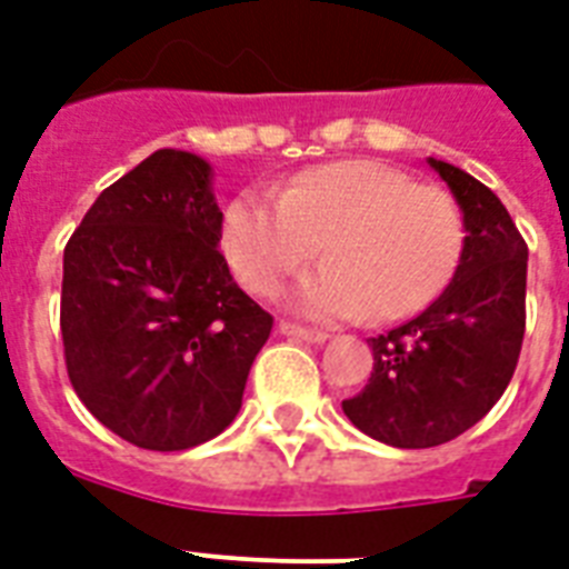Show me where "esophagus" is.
<instances>
[{"label":"esophagus","instance_id":"34e87169","mask_svg":"<svg viewBox=\"0 0 569 569\" xmlns=\"http://www.w3.org/2000/svg\"><path fill=\"white\" fill-rule=\"evenodd\" d=\"M280 332H283V336H289V339L309 341V345H325V341L330 339V332H325V330H309V327L289 325V321H280Z\"/></svg>","mask_w":569,"mask_h":569}]
</instances>
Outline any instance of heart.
<instances>
[{"label":"heart","instance_id":"1","mask_svg":"<svg viewBox=\"0 0 569 569\" xmlns=\"http://www.w3.org/2000/svg\"><path fill=\"white\" fill-rule=\"evenodd\" d=\"M321 242L330 260L300 277L292 309L400 321L447 289L465 248V221L445 189L418 187L380 160L312 166L277 201L248 189L221 216V251L257 295H274Z\"/></svg>","mask_w":569,"mask_h":569}]
</instances>
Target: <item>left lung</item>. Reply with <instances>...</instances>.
I'll return each mask as SVG.
<instances>
[{
	"label": "left lung",
	"instance_id": "obj_1",
	"mask_svg": "<svg viewBox=\"0 0 569 569\" xmlns=\"http://www.w3.org/2000/svg\"><path fill=\"white\" fill-rule=\"evenodd\" d=\"M465 221L450 286L418 318L371 339V380L341 403L365 436L400 450L452 441L491 412L511 382L526 330L529 248L491 189L427 157Z\"/></svg>",
	"mask_w": 569,
	"mask_h": 569
}]
</instances>
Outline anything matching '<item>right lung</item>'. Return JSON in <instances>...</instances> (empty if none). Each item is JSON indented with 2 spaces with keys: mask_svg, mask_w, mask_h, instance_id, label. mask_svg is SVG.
Here are the masks:
<instances>
[{
  "mask_svg": "<svg viewBox=\"0 0 569 569\" xmlns=\"http://www.w3.org/2000/svg\"><path fill=\"white\" fill-rule=\"evenodd\" d=\"M219 239L212 166L160 149L110 183L67 242L69 380L128 445L189 450L242 406L274 318L233 283Z\"/></svg>",
  "mask_w": 569,
  "mask_h": 569,
  "instance_id": "1",
  "label": "right lung"
}]
</instances>
